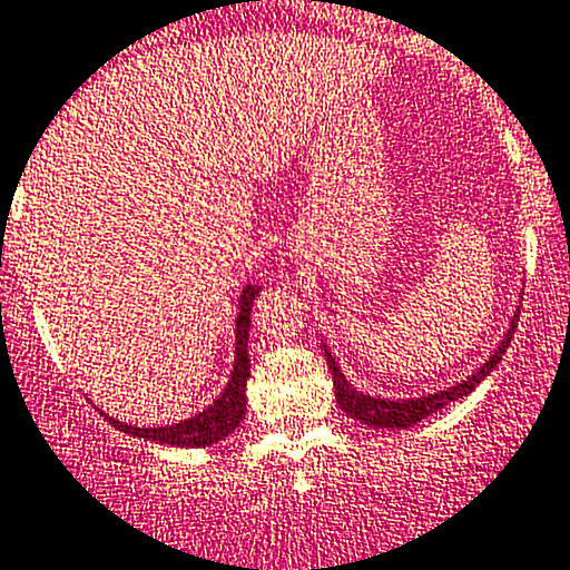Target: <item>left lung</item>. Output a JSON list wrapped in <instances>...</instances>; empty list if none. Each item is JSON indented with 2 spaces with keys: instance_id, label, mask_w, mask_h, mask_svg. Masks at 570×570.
Wrapping results in <instances>:
<instances>
[{
  "instance_id": "obj_1",
  "label": "left lung",
  "mask_w": 570,
  "mask_h": 570,
  "mask_svg": "<svg viewBox=\"0 0 570 570\" xmlns=\"http://www.w3.org/2000/svg\"><path fill=\"white\" fill-rule=\"evenodd\" d=\"M519 312H521V308H515L513 320H510L508 333H504L502 342L497 344V350H493V353H491V358H488L485 364L480 366V370L471 372V375L465 377V381L455 383V386H450V389H444V392H433V394H422V396H407V400H389V396H375V394L355 392V389L350 386L347 377L342 375V370H338L336 358H333V355H331L327 344H322V350H325L327 366H331V372H333V389H336L338 407H342V411L347 413V416H353L355 422L370 424V428H375V430H405V428H413V424L422 422V419H428V416H433L435 411H441V407L450 405V402L469 396L476 386H480L482 381H485L488 375H491L493 370H497V364H499V361H502L504 350H508L510 338H513L515 325H519Z\"/></svg>"
}]
</instances>
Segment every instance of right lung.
Listing matches in <instances>:
<instances>
[{"instance_id":"add662e5","label":"right lung","mask_w":570,"mask_h":570,"mask_svg":"<svg viewBox=\"0 0 570 570\" xmlns=\"http://www.w3.org/2000/svg\"><path fill=\"white\" fill-rule=\"evenodd\" d=\"M262 292V286L248 284L239 295V314H237V350H234V370L228 377L226 389L217 396L212 405H206L204 411L195 413V416L184 419V422L165 424V428H135V424L118 422V419L107 416L109 424L115 430H124V433L137 435L142 441H157V444L168 446H209L217 441H226L234 430L243 424L245 407H248V396H245V386H248L250 377V358H248V331H250V308L256 295Z\"/></svg>"}]
</instances>
